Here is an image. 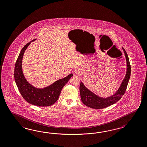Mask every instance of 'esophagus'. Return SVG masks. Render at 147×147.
Segmentation results:
<instances>
[{
    "instance_id": "obj_1",
    "label": "esophagus",
    "mask_w": 147,
    "mask_h": 147,
    "mask_svg": "<svg viewBox=\"0 0 147 147\" xmlns=\"http://www.w3.org/2000/svg\"><path fill=\"white\" fill-rule=\"evenodd\" d=\"M81 71L80 70H76L75 73L77 74V75H80L81 74Z\"/></svg>"
}]
</instances>
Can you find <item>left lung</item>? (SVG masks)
Returning <instances> with one entry per match:
<instances>
[{"mask_svg":"<svg viewBox=\"0 0 147 147\" xmlns=\"http://www.w3.org/2000/svg\"><path fill=\"white\" fill-rule=\"evenodd\" d=\"M122 49L126 58L127 68L126 75L119 86V88L113 95L107 98H102L96 95L92 92L89 90L87 88L82 82H80L79 87L80 97L82 102L86 106L94 109H102L106 108L119 101L124 94L130 79L131 68L128 55L125 49L123 48Z\"/></svg>","mask_w":147,"mask_h":147,"instance_id":"left-lung-1","label":"left lung"}]
</instances>
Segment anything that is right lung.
I'll use <instances>...</instances> for the list:
<instances>
[{"mask_svg":"<svg viewBox=\"0 0 147 147\" xmlns=\"http://www.w3.org/2000/svg\"><path fill=\"white\" fill-rule=\"evenodd\" d=\"M30 42L22 49L16 62L14 78L21 95L28 103L38 106H51L58 99L62 89L73 76L69 75L64 78L59 79L51 85L43 88H37L31 85L24 77L22 71V60L24 52L32 42Z\"/></svg>","mask_w":147,"mask_h":147,"instance_id":"add662e5","label":"right lung"}]
</instances>
